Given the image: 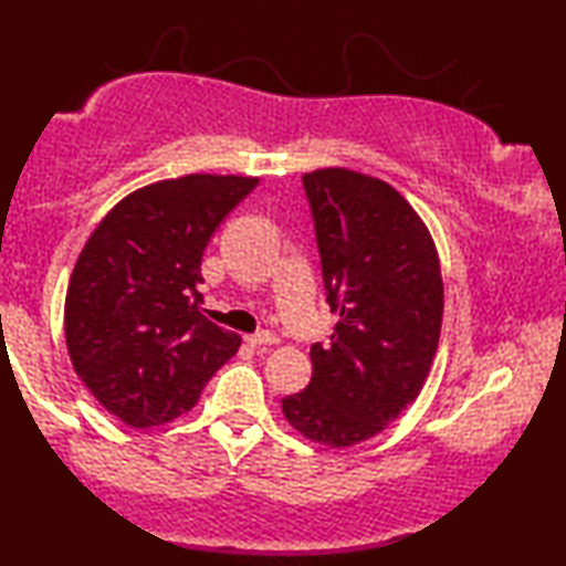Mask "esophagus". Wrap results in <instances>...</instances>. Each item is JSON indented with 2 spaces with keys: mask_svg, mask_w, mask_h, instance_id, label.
<instances>
[{
  "mask_svg": "<svg viewBox=\"0 0 566 566\" xmlns=\"http://www.w3.org/2000/svg\"><path fill=\"white\" fill-rule=\"evenodd\" d=\"M275 343H277V337L273 335V332H258V335H247V345H250V347H270Z\"/></svg>",
  "mask_w": 566,
  "mask_h": 566,
  "instance_id": "1",
  "label": "esophagus"
}]
</instances>
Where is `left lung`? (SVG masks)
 I'll list each match as a JSON object with an SVG mask.
<instances>
[{
  "mask_svg": "<svg viewBox=\"0 0 566 566\" xmlns=\"http://www.w3.org/2000/svg\"><path fill=\"white\" fill-rule=\"evenodd\" d=\"M322 277L339 314L312 345V381L283 399L301 436L329 448L374 438L420 397L443 324L436 242L412 206L347 167L304 175Z\"/></svg>",
  "mask_w": 566,
  "mask_h": 566,
  "instance_id": "8db88e82",
  "label": "left lung"
}]
</instances>
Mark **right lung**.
Masks as SVG:
<instances>
[{
	"label": "right lung",
	"mask_w": 566,
	"mask_h": 566,
	"mask_svg": "<svg viewBox=\"0 0 566 566\" xmlns=\"http://www.w3.org/2000/svg\"><path fill=\"white\" fill-rule=\"evenodd\" d=\"M258 177L185 175L115 203L76 260L64 304L76 376L107 412L154 428L190 412L242 337L203 314L200 260Z\"/></svg>",
	"instance_id": "1"
}]
</instances>
